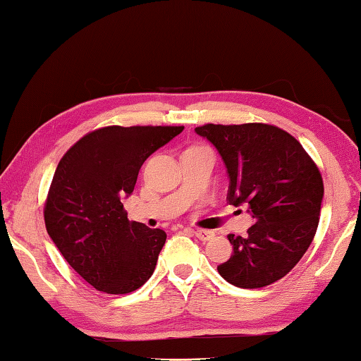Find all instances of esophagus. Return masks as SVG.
<instances>
[{
  "mask_svg": "<svg viewBox=\"0 0 361 361\" xmlns=\"http://www.w3.org/2000/svg\"><path fill=\"white\" fill-rule=\"evenodd\" d=\"M193 235L197 236L200 241H211V239L216 236L214 235V231H209V230H195Z\"/></svg>",
  "mask_w": 361,
  "mask_h": 361,
  "instance_id": "34e87169",
  "label": "esophagus"
}]
</instances>
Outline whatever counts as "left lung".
<instances>
[{
    "instance_id": "left-lung-1",
    "label": "left lung",
    "mask_w": 361,
    "mask_h": 361,
    "mask_svg": "<svg viewBox=\"0 0 361 361\" xmlns=\"http://www.w3.org/2000/svg\"><path fill=\"white\" fill-rule=\"evenodd\" d=\"M222 157L230 177L226 200L247 206L249 235H228L233 255L219 264L226 282L260 288L282 279L306 254L319 226L324 182L296 139L273 125H214L195 128Z\"/></svg>"
}]
</instances>
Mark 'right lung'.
<instances>
[{"mask_svg": "<svg viewBox=\"0 0 361 361\" xmlns=\"http://www.w3.org/2000/svg\"><path fill=\"white\" fill-rule=\"evenodd\" d=\"M184 126H106L88 133L61 158L44 220L50 239L80 277L99 292H135L154 274L163 230L130 222L122 200L142 163Z\"/></svg>", "mask_w": 361, "mask_h": 361, "instance_id": "right-lung-1", "label": "right lung"}]
</instances>
